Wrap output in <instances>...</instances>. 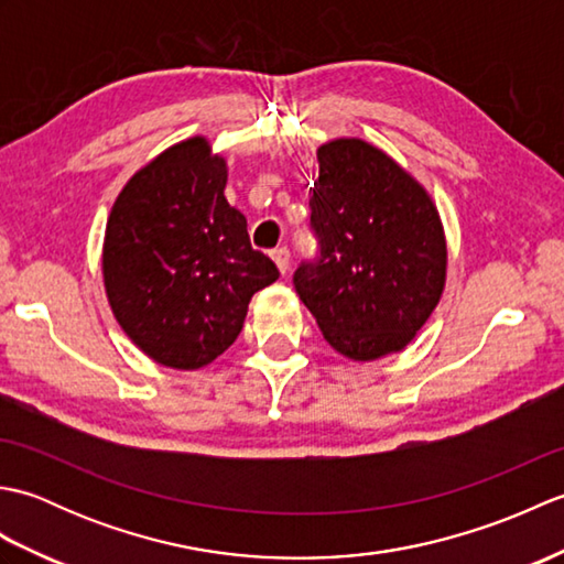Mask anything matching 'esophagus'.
<instances>
[{"label": "esophagus", "instance_id": "1", "mask_svg": "<svg viewBox=\"0 0 564 564\" xmlns=\"http://www.w3.org/2000/svg\"><path fill=\"white\" fill-rule=\"evenodd\" d=\"M271 259L275 261V267H279L281 273L289 271V267H291V251H289V249H285V247L273 249V251H271Z\"/></svg>", "mask_w": 564, "mask_h": 564}]
</instances>
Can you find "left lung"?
Segmentation results:
<instances>
[{
    "label": "left lung",
    "instance_id": "left-lung-1",
    "mask_svg": "<svg viewBox=\"0 0 564 564\" xmlns=\"http://www.w3.org/2000/svg\"><path fill=\"white\" fill-rule=\"evenodd\" d=\"M310 198L317 257L293 285L325 339L354 361L402 351L441 301L446 237L434 200L386 152L358 138L317 150Z\"/></svg>",
    "mask_w": 564,
    "mask_h": 564
}]
</instances>
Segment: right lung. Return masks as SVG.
<instances>
[{
	"instance_id": "obj_1",
	"label": "right lung",
	"mask_w": 564,
	"mask_h": 564,
	"mask_svg": "<svg viewBox=\"0 0 564 564\" xmlns=\"http://www.w3.org/2000/svg\"><path fill=\"white\" fill-rule=\"evenodd\" d=\"M227 166L206 138L164 150L118 194L104 285L118 325L170 368L215 361L242 332L251 295L279 279L225 198Z\"/></svg>"
}]
</instances>
